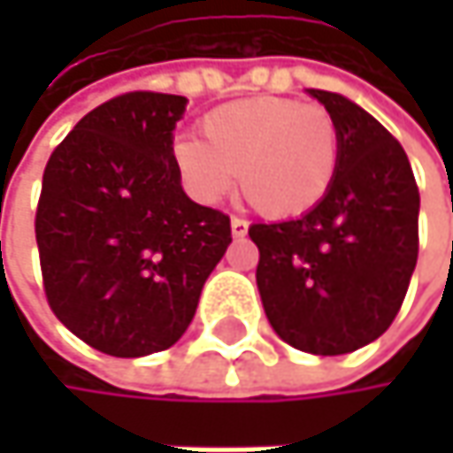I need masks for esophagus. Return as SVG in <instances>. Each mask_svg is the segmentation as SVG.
I'll use <instances>...</instances> for the list:
<instances>
[{"mask_svg":"<svg viewBox=\"0 0 453 453\" xmlns=\"http://www.w3.org/2000/svg\"><path fill=\"white\" fill-rule=\"evenodd\" d=\"M230 230H233L235 238H243V235L249 233V223H246L243 218H233V220H230Z\"/></svg>","mask_w":453,"mask_h":453,"instance_id":"esophagus-1","label":"esophagus"}]
</instances>
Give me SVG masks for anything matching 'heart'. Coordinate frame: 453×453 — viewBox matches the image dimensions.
I'll return each instance as SVG.
<instances>
[{
	"instance_id": "heart-1",
	"label": "heart",
	"mask_w": 453,
	"mask_h": 453,
	"mask_svg": "<svg viewBox=\"0 0 453 453\" xmlns=\"http://www.w3.org/2000/svg\"><path fill=\"white\" fill-rule=\"evenodd\" d=\"M202 138H178L175 170L186 191L215 204L238 180L267 218H302L325 199L338 167V126L319 104L254 96L202 118Z\"/></svg>"
}]
</instances>
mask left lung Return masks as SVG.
Segmentation results:
<instances>
[{
  "mask_svg": "<svg viewBox=\"0 0 453 453\" xmlns=\"http://www.w3.org/2000/svg\"><path fill=\"white\" fill-rule=\"evenodd\" d=\"M338 126L325 199L286 223L249 227L273 330L307 354L338 357L396 319L419 251V191L402 143L341 94L310 88Z\"/></svg>",
  "mask_w": 453,
  "mask_h": 453,
  "instance_id": "8db88e82",
  "label": "left lung"
}]
</instances>
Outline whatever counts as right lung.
Here are the masks:
<instances>
[{
    "label": "right lung",
    "instance_id": "obj_1",
    "mask_svg": "<svg viewBox=\"0 0 453 453\" xmlns=\"http://www.w3.org/2000/svg\"><path fill=\"white\" fill-rule=\"evenodd\" d=\"M186 102L120 94L81 118L44 167L36 243L46 302L110 357L170 349L233 241L226 212L180 188L173 131Z\"/></svg>",
    "mask_w": 453,
    "mask_h": 453
}]
</instances>
